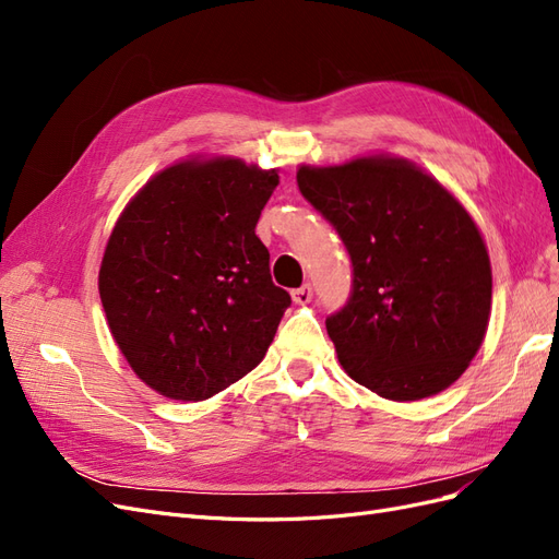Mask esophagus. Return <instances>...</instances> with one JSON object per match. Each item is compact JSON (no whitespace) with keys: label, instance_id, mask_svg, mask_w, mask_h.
Wrapping results in <instances>:
<instances>
[{"label":"esophagus","instance_id":"obj_1","mask_svg":"<svg viewBox=\"0 0 559 559\" xmlns=\"http://www.w3.org/2000/svg\"><path fill=\"white\" fill-rule=\"evenodd\" d=\"M292 298H294L296 306H308V302L312 300V286L310 284L298 286V289L292 292Z\"/></svg>","mask_w":559,"mask_h":559}]
</instances>
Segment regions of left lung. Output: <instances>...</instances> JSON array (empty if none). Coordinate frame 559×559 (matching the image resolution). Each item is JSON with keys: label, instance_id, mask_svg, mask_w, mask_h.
Segmentation results:
<instances>
[{"label": "left lung", "instance_id": "left-lung-1", "mask_svg": "<svg viewBox=\"0 0 559 559\" xmlns=\"http://www.w3.org/2000/svg\"><path fill=\"white\" fill-rule=\"evenodd\" d=\"M296 179L352 257V298L326 319L345 373L389 401L460 380L492 310L489 253L462 202L392 154L300 165Z\"/></svg>", "mask_w": 559, "mask_h": 559}]
</instances>
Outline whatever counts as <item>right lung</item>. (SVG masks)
<instances>
[{
  "instance_id": "obj_1",
  "label": "right lung",
  "mask_w": 559,
  "mask_h": 559,
  "mask_svg": "<svg viewBox=\"0 0 559 559\" xmlns=\"http://www.w3.org/2000/svg\"><path fill=\"white\" fill-rule=\"evenodd\" d=\"M277 170L233 156L167 165L116 218L99 298L126 361L175 401H205L257 368L292 296L257 224Z\"/></svg>"
}]
</instances>
